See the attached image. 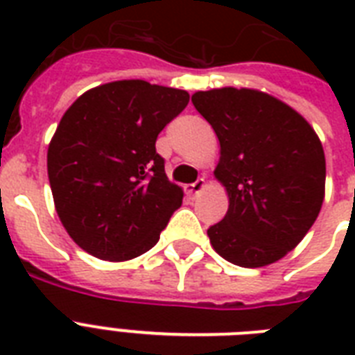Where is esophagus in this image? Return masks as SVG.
Segmentation results:
<instances>
[{
  "mask_svg": "<svg viewBox=\"0 0 355 355\" xmlns=\"http://www.w3.org/2000/svg\"><path fill=\"white\" fill-rule=\"evenodd\" d=\"M206 182H205V178H199L197 182L193 184H188V186H184V191H186V195H188L189 199H193V197H197V195L205 189Z\"/></svg>",
  "mask_w": 355,
  "mask_h": 355,
  "instance_id": "esophagus-1",
  "label": "esophagus"
}]
</instances>
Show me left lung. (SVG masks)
I'll return each mask as SVG.
<instances>
[{
    "instance_id": "left-lung-1",
    "label": "left lung",
    "mask_w": 355,
    "mask_h": 355,
    "mask_svg": "<svg viewBox=\"0 0 355 355\" xmlns=\"http://www.w3.org/2000/svg\"><path fill=\"white\" fill-rule=\"evenodd\" d=\"M193 107L216 130V178L228 193L214 250L239 267H265L302 241L324 200V149L313 127L280 99L250 88L195 92Z\"/></svg>"
}]
</instances>
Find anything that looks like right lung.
Instances as JSON below:
<instances>
[{
	"label": "right lung",
	"mask_w": 355,
	"mask_h": 355,
	"mask_svg": "<svg viewBox=\"0 0 355 355\" xmlns=\"http://www.w3.org/2000/svg\"><path fill=\"white\" fill-rule=\"evenodd\" d=\"M188 103L186 90L132 79L92 88L66 110L47 175L60 223L83 250L127 261L158 243L184 193L155 144Z\"/></svg>",
	"instance_id": "right-lung-1"
}]
</instances>
